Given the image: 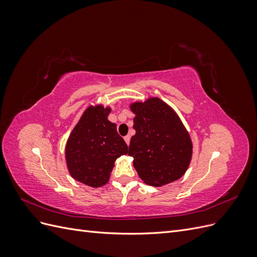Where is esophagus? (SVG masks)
Returning a JSON list of instances; mask_svg holds the SVG:
<instances>
[{
    "mask_svg": "<svg viewBox=\"0 0 257 257\" xmlns=\"http://www.w3.org/2000/svg\"><path fill=\"white\" fill-rule=\"evenodd\" d=\"M124 141H125L126 145L128 146V145H130V141H131V136H130V135H127V136L124 137Z\"/></svg>",
    "mask_w": 257,
    "mask_h": 257,
    "instance_id": "1",
    "label": "esophagus"
}]
</instances>
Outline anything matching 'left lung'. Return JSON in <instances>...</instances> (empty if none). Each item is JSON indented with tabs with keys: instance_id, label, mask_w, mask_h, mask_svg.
Segmentation results:
<instances>
[{
	"instance_id": "8db88e82",
	"label": "left lung",
	"mask_w": 257,
	"mask_h": 257,
	"mask_svg": "<svg viewBox=\"0 0 257 257\" xmlns=\"http://www.w3.org/2000/svg\"><path fill=\"white\" fill-rule=\"evenodd\" d=\"M128 155L145 183L162 186L181 178L192 158V142L180 119L160 98L135 103Z\"/></svg>"
}]
</instances>
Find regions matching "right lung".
Listing matches in <instances>:
<instances>
[{"instance_id": "1", "label": "right lung", "mask_w": 257, "mask_h": 257, "mask_svg": "<svg viewBox=\"0 0 257 257\" xmlns=\"http://www.w3.org/2000/svg\"><path fill=\"white\" fill-rule=\"evenodd\" d=\"M110 108L89 107L69 136L65 157L71 176L92 188L109 180L114 161L127 153V145L108 121Z\"/></svg>"}]
</instances>
